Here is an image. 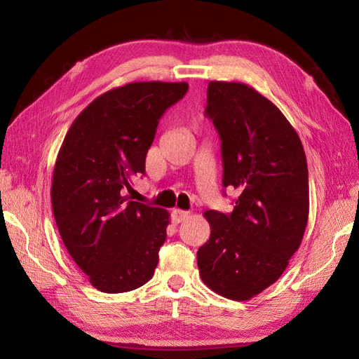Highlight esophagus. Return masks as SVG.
Here are the masks:
<instances>
[{"label":"esophagus","instance_id":"obj_1","mask_svg":"<svg viewBox=\"0 0 359 359\" xmlns=\"http://www.w3.org/2000/svg\"><path fill=\"white\" fill-rule=\"evenodd\" d=\"M189 215H190V212L178 210V208L172 211V219H173V222H175V223H181L184 220H187Z\"/></svg>","mask_w":359,"mask_h":359}]
</instances>
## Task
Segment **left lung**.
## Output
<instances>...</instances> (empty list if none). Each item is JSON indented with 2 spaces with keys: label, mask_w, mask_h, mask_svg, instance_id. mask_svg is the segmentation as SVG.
Here are the masks:
<instances>
[{
  "label": "left lung",
  "mask_w": 359,
  "mask_h": 359,
  "mask_svg": "<svg viewBox=\"0 0 359 359\" xmlns=\"http://www.w3.org/2000/svg\"><path fill=\"white\" fill-rule=\"evenodd\" d=\"M206 115L222 139L223 186L233 211L203 212L210 240L198 250L203 283L247 301L274 285L301 245L309 222V169L301 139L253 86L211 81Z\"/></svg>",
  "instance_id": "8db88e82"
}]
</instances>
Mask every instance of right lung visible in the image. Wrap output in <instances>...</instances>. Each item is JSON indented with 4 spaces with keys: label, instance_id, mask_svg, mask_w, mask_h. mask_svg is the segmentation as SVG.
Wrapping results in <instances>:
<instances>
[{
    "label": "right lung",
    "instance_id": "right-lung-1",
    "mask_svg": "<svg viewBox=\"0 0 359 359\" xmlns=\"http://www.w3.org/2000/svg\"><path fill=\"white\" fill-rule=\"evenodd\" d=\"M187 82H132L106 91L76 116L53 166V217L69 255L106 293L144 286L154 276L169 212L130 201L145 172L158 119Z\"/></svg>",
    "mask_w": 359,
    "mask_h": 359
}]
</instances>
